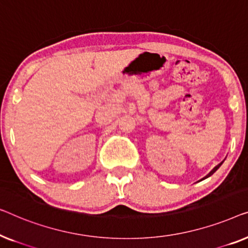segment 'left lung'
Segmentation results:
<instances>
[{
	"label": "left lung",
	"mask_w": 248,
	"mask_h": 248,
	"mask_svg": "<svg viewBox=\"0 0 248 248\" xmlns=\"http://www.w3.org/2000/svg\"><path fill=\"white\" fill-rule=\"evenodd\" d=\"M219 166H220V164H219V165H218V166H216V167H215V169H214V170H212L210 173H209V175H211V174H214V173L216 172V170H218V167H219Z\"/></svg>",
	"instance_id": "1"
}]
</instances>
